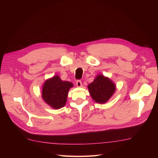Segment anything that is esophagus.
Instances as JSON below:
<instances>
[{"mask_svg": "<svg viewBox=\"0 0 158 158\" xmlns=\"http://www.w3.org/2000/svg\"><path fill=\"white\" fill-rule=\"evenodd\" d=\"M76 85H77L78 87H82V82H81L80 80H77V82H76Z\"/></svg>", "mask_w": 158, "mask_h": 158, "instance_id": "esophagus-1", "label": "esophagus"}]
</instances>
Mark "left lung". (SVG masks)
<instances>
[{
	"mask_svg": "<svg viewBox=\"0 0 158 158\" xmlns=\"http://www.w3.org/2000/svg\"><path fill=\"white\" fill-rule=\"evenodd\" d=\"M91 97L94 101L103 104L107 102L116 90V85L109 78L98 74L88 86Z\"/></svg>",
	"mask_w": 158,
	"mask_h": 158,
	"instance_id": "1",
	"label": "left lung"
}]
</instances>
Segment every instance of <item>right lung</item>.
Masks as SVG:
<instances>
[{
	"label": "right lung",
	"instance_id": "add662e5",
	"mask_svg": "<svg viewBox=\"0 0 158 158\" xmlns=\"http://www.w3.org/2000/svg\"><path fill=\"white\" fill-rule=\"evenodd\" d=\"M73 86L74 85L72 82L63 81L59 76L55 75L47 79L43 84L42 99L51 108L60 109L66 105L69 91Z\"/></svg>",
	"mask_w": 158,
	"mask_h": 158
}]
</instances>
